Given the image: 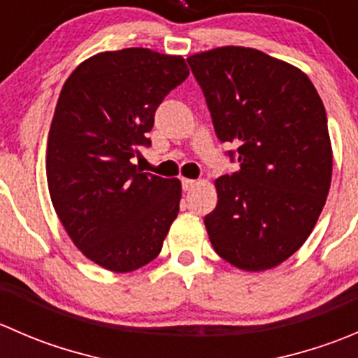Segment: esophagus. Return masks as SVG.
I'll return each instance as SVG.
<instances>
[{
	"instance_id": "1",
	"label": "esophagus",
	"mask_w": 358,
	"mask_h": 358,
	"mask_svg": "<svg viewBox=\"0 0 358 358\" xmlns=\"http://www.w3.org/2000/svg\"><path fill=\"white\" fill-rule=\"evenodd\" d=\"M197 183H199V182H197V180H190V178H182V187H183V190H185V192H187V190H192V189H194V187H196V185H197Z\"/></svg>"
}]
</instances>
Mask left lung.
Returning <instances> with one entry per match:
<instances>
[{"label": "left lung", "instance_id": "1", "mask_svg": "<svg viewBox=\"0 0 358 358\" xmlns=\"http://www.w3.org/2000/svg\"><path fill=\"white\" fill-rule=\"evenodd\" d=\"M187 62L218 138L239 147L241 169L215 180L218 204L204 218L213 249L246 272L273 268L305 244L329 194L322 100L301 69L255 48L220 46Z\"/></svg>", "mask_w": 358, "mask_h": 358}]
</instances>
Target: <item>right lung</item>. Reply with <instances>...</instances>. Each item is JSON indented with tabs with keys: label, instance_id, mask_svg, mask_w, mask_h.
Wrapping results in <instances>:
<instances>
[{
	"label": "right lung",
	"instance_id": "add662e5",
	"mask_svg": "<svg viewBox=\"0 0 358 358\" xmlns=\"http://www.w3.org/2000/svg\"><path fill=\"white\" fill-rule=\"evenodd\" d=\"M187 76L180 55L102 52L74 69L59 96L46 147L50 197L74 246L110 272L157 258L180 211L182 182L140 171L131 157Z\"/></svg>",
	"mask_w": 358,
	"mask_h": 358
}]
</instances>
